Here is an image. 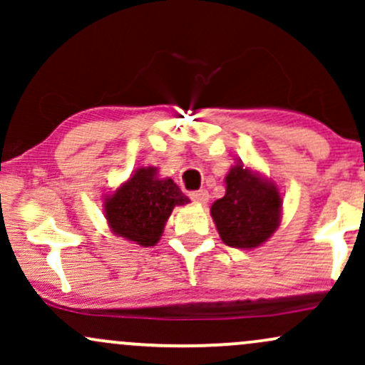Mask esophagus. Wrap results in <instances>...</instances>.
<instances>
[{
	"label": "esophagus",
	"instance_id": "34e87169",
	"mask_svg": "<svg viewBox=\"0 0 365 365\" xmlns=\"http://www.w3.org/2000/svg\"><path fill=\"white\" fill-rule=\"evenodd\" d=\"M190 199L194 200V202L206 204L207 200H209V192H207V190H197V192H192V194H190Z\"/></svg>",
	"mask_w": 365,
	"mask_h": 365
}]
</instances>
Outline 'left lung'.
I'll list each match as a JSON object with an SVG mask.
<instances>
[{"label": "left lung", "instance_id": "obj_1", "mask_svg": "<svg viewBox=\"0 0 365 365\" xmlns=\"http://www.w3.org/2000/svg\"><path fill=\"white\" fill-rule=\"evenodd\" d=\"M225 182V197L211 206L221 240L237 249H254L264 244L282 220L283 199L278 187L244 163H237Z\"/></svg>", "mask_w": 365, "mask_h": 365}]
</instances>
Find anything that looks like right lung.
<instances>
[{
  "mask_svg": "<svg viewBox=\"0 0 365 365\" xmlns=\"http://www.w3.org/2000/svg\"><path fill=\"white\" fill-rule=\"evenodd\" d=\"M190 199L171 178H159L158 168H137L127 182L106 195L104 216L115 235L153 247L163 235L166 221L175 206Z\"/></svg>",
  "mask_w": 365,
  "mask_h": 365,
  "instance_id": "add662e5",
  "label": "right lung"
}]
</instances>
